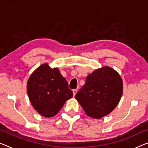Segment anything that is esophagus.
Instances as JSON below:
<instances>
[{"mask_svg": "<svg viewBox=\"0 0 148 148\" xmlns=\"http://www.w3.org/2000/svg\"><path fill=\"white\" fill-rule=\"evenodd\" d=\"M77 91H78V90H77L76 89H74V90H73V91H72V92H73V95H74V96L76 94V93H77Z\"/></svg>", "mask_w": 148, "mask_h": 148, "instance_id": "obj_1", "label": "esophagus"}]
</instances>
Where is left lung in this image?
Returning <instances> with one entry per match:
<instances>
[{"instance_id": "8db88e82", "label": "left lung", "mask_w": 148, "mask_h": 148, "mask_svg": "<svg viewBox=\"0 0 148 148\" xmlns=\"http://www.w3.org/2000/svg\"><path fill=\"white\" fill-rule=\"evenodd\" d=\"M123 94V81L113 68H98L86 78L75 98L88 116L100 119L108 115L118 104Z\"/></svg>"}]
</instances>
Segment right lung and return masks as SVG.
Wrapping results in <instances>:
<instances>
[{"label":"right lung","instance_id":"right-lung-1","mask_svg":"<svg viewBox=\"0 0 148 148\" xmlns=\"http://www.w3.org/2000/svg\"><path fill=\"white\" fill-rule=\"evenodd\" d=\"M26 90L33 108L45 118L56 115L65 102L73 96L58 68H50L48 63L42 64L32 72Z\"/></svg>","mask_w":148,"mask_h":148}]
</instances>
